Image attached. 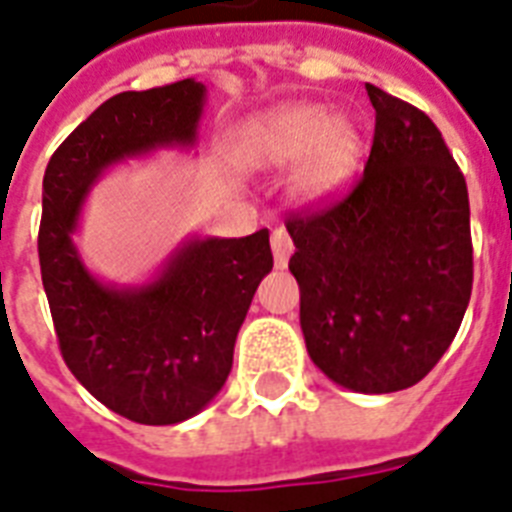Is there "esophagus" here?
I'll list each match as a JSON object with an SVG mask.
<instances>
[{
	"mask_svg": "<svg viewBox=\"0 0 512 512\" xmlns=\"http://www.w3.org/2000/svg\"><path fill=\"white\" fill-rule=\"evenodd\" d=\"M271 249H273V257H276V265L279 268H287L289 263V255H292V239H289L287 228H273L271 233Z\"/></svg>",
	"mask_w": 512,
	"mask_h": 512,
	"instance_id": "obj_1",
	"label": "esophagus"
}]
</instances>
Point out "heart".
<instances>
[{
	"mask_svg": "<svg viewBox=\"0 0 512 512\" xmlns=\"http://www.w3.org/2000/svg\"><path fill=\"white\" fill-rule=\"evenodd\" d=\"M233 154L249 170H279L297 162L292 191L303 201H327L356 175L361 138L356 124L332 116L319 103H287L241 124Z\"/></svg>",
	"mask_w": 512,
	"mask_h": 512,
	"instance_id": "obj_1",
	"label": "heart"
}]
</instances>
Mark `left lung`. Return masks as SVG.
<instances>
[{"label":"left lung","instance_id":"obj_1","mask_svg":"<svg viewBox=\"0 0 512 512\" xmlns=\"http://www.w3.org/2000/svg\"><path fill=\"white\" fill-rule=\"evenodd\" d=\"M374 140L340 201L287 217L308 356L356 393L412 388L473 289L468 185L428 114L366 84Z\"/></svg>","mask_w":512,"mask_h":512}]
</instances>
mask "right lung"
Here are the masks:
<instances>
[{
  "instance_id": "add662e5",
  "label": "right lung",
  "mask_w": 512,
  "mask_h": 512,
  "mask_svg": "<svg viewBox=\"0 0 512 512\" xmlns=\"http://www.w3.org/2000/svg\"><path fill=\"white\" fill-rule=\"evenodd\" d=\"M204 95L193 79L119 92L60 143L44 170L39 265L63 361L100 404L140 425L183 422L220 393L257 284L273 268L268 228L244 239L185 241L143 287L95 279L71 236L111 164L193 146Z\"/></svg>"
}]
</instances>
